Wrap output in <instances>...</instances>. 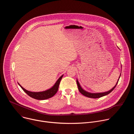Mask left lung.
<instances>
[{
	"label": "left lung",
	"instance_id": "8db88e82",
	"mask_svg": "<svg viewBox=\"0 0 134 134\" xmlns=\"http://www.w3.org/2000/svg\"><path fill=\"white\" fill-rule=\"evenodd\" d=\"M120 76H121V74L120 75V76L119 77V79L116 84V85L114 86L112 88H111L110 90L107 91V92H103V93H90V92H88L86 91H85L84 90H83L82 88V87L81 86L78 80H76V82H77V86H78V88H79V90L80 91V92L81 93H82L83 95H84V96L87 97V98H93V99H97V98H100L101 97H104L105 96V95H107L108 94H109L110 93H111L114 89V88L116 87V85H117L118 84V82L119 81V80L120 77Z\"/></svg>",
	"mask_w": 134,
	"mask_h": 134
}]
</instances>
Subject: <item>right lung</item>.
Listing matches in <instances>:
<instances>
[{"instance_id": "obj_1", "label": "right lung", "mask_w": 134, "mask_h": 134, "mask_svg": "<svg viewBox=\"0 0 134 134\" xmlns=\"http://www.w3.org/2000/svg\"><path fill=\"white\" fill-rule=\"evenodd\" d=\"M63 75H62L58 79V80L54 84V85L51 87L50 88L42 92H31L29 91H27L25 90L24 88H23L20 84L18 85L21 86V87L22 88V90L28 95L29 96L33 99H36V100H46L48 99H49L55 94V93L58 91L59 85L60 82L61 80L62 79Z\"/></svg>"}]
</instances>
